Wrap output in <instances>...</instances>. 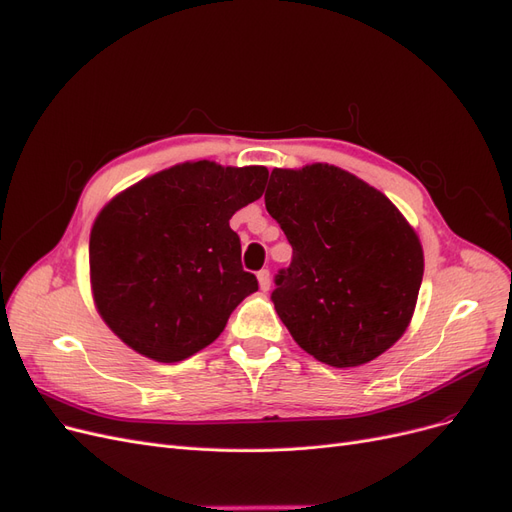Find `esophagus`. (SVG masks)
Returning <instances> with one entry per match:
<instances>
[{
  "instance_id": "1",
  "label": "esophagus",
  "mask_w": 512,
  "mask_h": 512,
  "mask_svg": "<svg viewBox=\"0 0 512 512\" xmlns=\"http://www.w3.org/2000/svg\"><path fill=\"white\" fill-rule=\"evenodd\" d=\"M258 285H260L262 292H269V288H271V273L267 269L258 271Z\"/></svg>"
}]
</instances>
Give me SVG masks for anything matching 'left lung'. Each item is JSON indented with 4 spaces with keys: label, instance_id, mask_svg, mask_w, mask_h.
<instances>
[{
    "label": "left lung",
    "instance_id": "1",
    "mask_svg": "<svg viewBox=\"0 0 512 512\" xmlns=\"http://www.w3.org/2000/svg\"><path fill=\"white\" fill-rule=\"evenodd\" d=\"M269 214L292 245L271 300L300 349L332 367L376 359L412 321L424 273L391 199L327 163L271 172Z\"/></svg>",
    "mask_w": 512,
    "mask_h": 512
}]
</instances>
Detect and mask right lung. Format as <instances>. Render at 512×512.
<instances>
[{"label": "right lung", "instance_id": "1", "mask_svg": "<svg viewBox=\"0 0 512 512\" xmlns=\"http://www.w3.org/2000/svg\"><path fill=\"white\" fill-rule=\"evenodd\" d=\"M264 166L187 161L113 197L90 233L96 309L130 349L176 363L206 349L258 290L231 216L264 193Z\"/></svg>", "mask_w": 512, "mask_h": 512}]
</instances>
